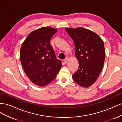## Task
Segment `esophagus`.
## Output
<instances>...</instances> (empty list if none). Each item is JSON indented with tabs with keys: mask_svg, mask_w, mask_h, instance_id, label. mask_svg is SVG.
Instances as JSON below:
<instances>
[{
	"mask_svg": "<svg viewBox=\"0 0 122 122\" xmlns=\"http://www.w3.org/2000/svg\"><path fill=\"white\" fill-rule=\"evenodd\" d=\"M68 60L67 58H66L65 59V60H64V62H65V64L67 63V61H68Z\"/></svg>",
	"mask_w": 122,
	"mask_h": 122,
	"instance_id": "1",
	"label": "esophagus"
}]
</instances>
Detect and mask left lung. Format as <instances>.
Listing matches in <instances>:
<instances>
[{"label":"left lung","instance_id":"1","mask_svg":"<svg viewBox=\"0 0 122 122\" xmlns=\"http://www.w3.org/2000/svg\"><path fill=\"white\" fill-rule=\"evenodd\" d=\"M65 29L73 40L79 63L73 79L81 86L89 87L95 82L103 69L105 57L104 43L97 34L89 29L82 27Z\"/></svg>","mask_w":122,"mask_h":122}]
</instances>
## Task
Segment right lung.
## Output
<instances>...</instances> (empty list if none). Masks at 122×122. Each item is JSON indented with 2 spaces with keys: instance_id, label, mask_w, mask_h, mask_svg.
Segmentation results:
<instances>
[{
  "instance_id": "add662e5",
  "label": "right lung",
  "mask_w": 122,
  "mask_h": 122,
  "mask_svg": "<svg viewBox=\"0 0 122 122\" xmlns=\"http://www.w3.org/2000/svg\"><path fill=\"white\" fill-rule=\"evenodd\" d=\"M57 29L47 26L32 31L22 44L20 61L26 75L36 86H43L53 80L61 67L50 39Z\"/></svg>"
}]
</instances>
